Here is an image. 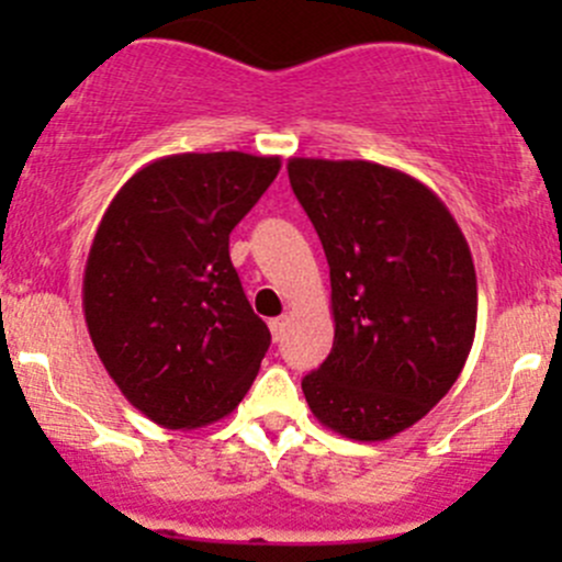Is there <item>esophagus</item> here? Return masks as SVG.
I'll list each match as a JSON object with an SVG mask.
<instances>
[{"label":"esophagus","mask_w":562,"mask_h":562,"mask_svg":"<svg viewBox=\"0 0 562 562\" xmlns=\"http://www.w3.org/2000/svg\"><path fill=\"white\" fill-rule=\"evenodd\" d=\"M285 323H288L285 315L271 317V321H269V328H271V337H274V342L282 337V331H285Z\"/></svg>","instance_id":"34e87169"}]
</instances>
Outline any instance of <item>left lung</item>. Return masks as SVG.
<instances>
[{"mask_svg":"<svg viewBox=\"0 0 562 562\" xmlns=\"http://www.w3.org/2000/svg\"><path fill=\"white\" fill-rule=\"evenodd\" d=\"M288 179L331 277L334 345L302 381L313 416L350 440H389L427 416L468 361L479 291L446 203L396 168L291 157Z\"/></svg>","mask_w":562,"mask_h":562,"instance_id":"obj_1","label":"left lung"}]
</instances>
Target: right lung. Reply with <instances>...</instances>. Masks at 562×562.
<instances>
[{
    "label": "right lung",
    "mask_w": 562,
    "mask_h": 562,
    "mask_svg": "<svg viewBox=\"0 0 562 562\" xmlns=\"http://www.w3.org/2000/svg\"><path fill=\"white\" fill-rule=\"evenodd\" d=\"M280 157L184 151L135 171L108 203L83 269V317L105 372L146 418L198 429L236 411L271 334L228 236Z\"/></svg>",
    "instance_id": "right-lung-1"
}]
</instances>
